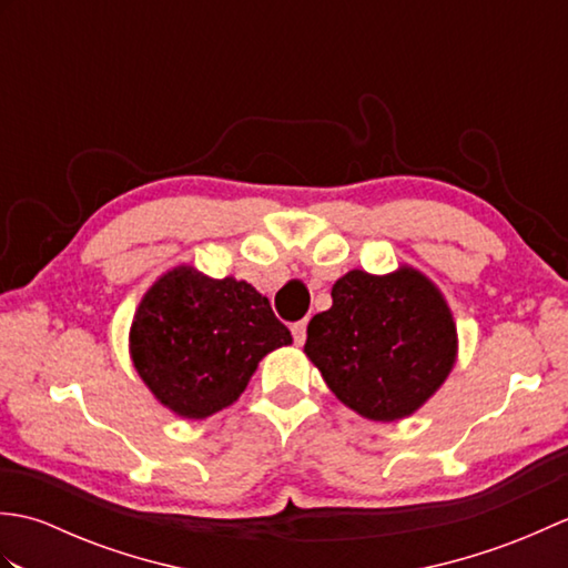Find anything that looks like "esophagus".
I'll return each mask as SVG.
<instances>
[{
  "mask_svg": "<svg viewBox=\"0 0 568 568\" xmlns=\"http://www.w3.org/2000/svg\"><path fill=\"white\" fill-rule=\"evenodd\" d=\"M293 339L297 346H303L307 339V322H295L293 324Z\"/></svg>",
  "mask_w": 568,
  "mask_h": 568,
  "instance_id": "obj_1",
  "label": "esophagus"
}]
</instances>
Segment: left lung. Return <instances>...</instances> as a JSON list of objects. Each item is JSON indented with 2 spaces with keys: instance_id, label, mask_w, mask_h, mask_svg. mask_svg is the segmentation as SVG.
Here are the masks:
<instances>
[{
  "instance_id": "obj_1",
  "label": "left lung",
  "mask_w": 568,
  "mask_h": 568,
  "mask_svg": "<svg viewBox=\"0 0 568 568\" xmlns=\"http://www.w3.org/2000/svg\"><path fill=\"white\" fill-rule=\"evenodd\" d=\"M332 300L305 342L329 390L368 419L413 415L456 358V327L437 287L413 268L385 277L352 271Z\"/></svg>"
}]
</instances>
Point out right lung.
Returning a JSON list of instances; mask_svg holds the SVG:
<instances>
[{"mask_svg":"<svg viewBox=\"0 0 568 568\" xmlns=\"http://www.w3.org/2000/svg\"><path fill=\"white\" fill-rule=\"evenodd\" d=\"M293 342L256 287L175 268L141 300L131 358L173 413L202 419L244 393L258 361Z\"/></svg>","mask_w":568,"mask_h":568,"instance_id":"1","label":"right lung"}]
</instances>
